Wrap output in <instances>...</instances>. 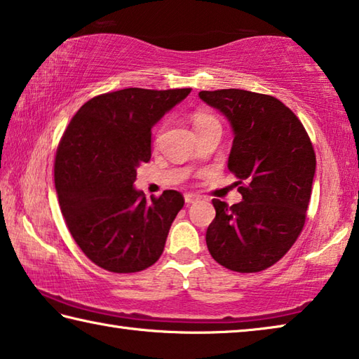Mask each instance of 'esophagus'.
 Returning a JSON list of instances; mask_svg holds the SVG:
<instances>
[{
	"label": "esophagus",
	"mask_w": 359,
	"mask_h": 359,
	"mask_svg": "<svg viewBox=\"0 0 359 359\" xmlns=\"http://www.w3.org/2000/svg\"><path fill=\"white\" fill-rule=\"evenodd\" d=\"M198 199H199V196H198V194H194V193H187V194H185V203H187V204L196 203Z\"/></svg>",
	"instance_id": "obj_1"
}]
</instances>
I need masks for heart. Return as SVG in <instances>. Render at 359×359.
Masks as SVG:
<instances>
[{"mask_svg": "<svg viewBox=\"0 0 359 359\" xmlns=\"http://www.w3.org/2000/svg\"><path fill=\"white\" fill-rule=\"evenodd\" d=\"M193 125H194V130L198 131V130H201V128H205V126L220 125V123H218V120L212 114L196 112V114L193 115Z\"/></svg>", "mask_w": 359, "mask_h": 359, "instance_id": "b5f03b06", "label": "heart"}]
</instances>
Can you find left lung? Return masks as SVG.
<instances>
[{"label": "left lung", "instance_id": "1", "mask_svg": "<svg viewBox=\"0 0 359 359\" xmlns=\"http://www.w3.org/2000/svg\"><path fill=\"white\" fill-rule=\"evenodd\" d=\"M228 118L233 147L228 169L242 201L214 199L205 244L218 264L259 272L276 264L301 234L311 201L315 151L291 109L274 96L239 88L199 92Z\"/></svg>", "mask_w": 359, "mask_h": 359}]
</instances>
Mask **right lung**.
<instances>
[{
  "label": "right lung",
  "mask_w": 359,
  "mask_h": 359,
  "mask_svg": "<svg viewBox=\"0 0 359 359\" xmlns=\"http://www.w3.org/2000/svg\"><path fill=\"white\" fill-rule=\"evenodd\" d=\"M191 88H125L95 96L69 121L55 156L62 214L81 250L102 269L130 274L155 264L184 196L147 203L136 169L151 156V128Z\"/></svg>",
  "instance_id": "add662e5"
}]
</instances>
